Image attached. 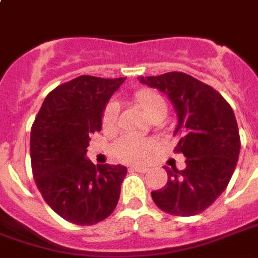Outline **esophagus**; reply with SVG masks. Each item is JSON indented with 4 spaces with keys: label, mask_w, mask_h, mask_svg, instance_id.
I'll use <instances>...</instances> for the list:
<instances>
[{
    "label": "esophagus",
    "mask_w": 258,
    "mask_h": 258,
    "mask_svg": "<svg viewBox=\"0 0 258 258\" xmlns=\"http://www.w3.org/2000/svg\"><path fill=\"white\" fill-rule=\"evenodd\" d=\"M131 170H134V172H140V173H145L149 170V167L147 166H133L131 167Z\"/></svg>",
    "instance_id": "34e87169"
}]
</instances>
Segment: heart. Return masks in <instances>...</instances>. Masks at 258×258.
Returning <instances> with one entry per match:
<instances>
[{"instance_id": "b5f03b06", "label": "heart", "mask_w": 258, "mask_h": 258, "mask_svg": "<svg viewBox=\"0 0 258 258\" xmlns=\"http://www.w3.org/2000/svg\"><path fill=\"white\" fill-rule=\"evenodd\" d=\"M135 102L141 107L142 111L148 116V118L159 113L165 111L166 113V103L165 100L160 98L159 95H156L154 92L149 91H140L135 95ZM117 113H118V106L116 102H110L106 106L102 116V125L106 131H111L116 125ZM155 142L151 140H142L138 137L133 135H125L123 138H120L114 144V155L120 160L124 162H141L147 159L154 151Z\"/></svg>"}]
</instances>
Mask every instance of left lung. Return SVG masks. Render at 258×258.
I'll return each instance as SVG.
<instances>
[{
	"mask_svg": "<svg viewBox=\"0 0 258 258\" xmlns=\"http://www.w3.org/2000/svg\"><path fill=\"white\" fill-rule=\"evenodd\" d=\"M140 82L166 95L177 116L176 152L185 156L183 170L169 169L167 183L152 200L172 215L191 217L217 200L235 172L240 137L235 113L211 86L184 73L140 77Z\"/></svg>",
	"mask_w": 258,
	"mask_h": 258,
	"instance_id": "obj_1",
	"label": "left lung"
}]
</instances>
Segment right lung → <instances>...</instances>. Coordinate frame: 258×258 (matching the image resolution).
Listing matches in <instances>:
<instances>
[{"label":"right lung","mask_w":258,"mask_h":258,"mask_svg":"<svg viewBox=\"0 0 258 258\" xmlns=\"http://www.w3.org/2000/svg\"><path fill=\"white\" fill-rule=\"evenodd\" d=\"M125 78L82 75L48 93L30 131V160L39 191L68 222L93 225L116 208L127 167L95 166L91 134L102 130L106 104Z\"/></svg>","instance_id":"right-lung-1"}]
</instances>
